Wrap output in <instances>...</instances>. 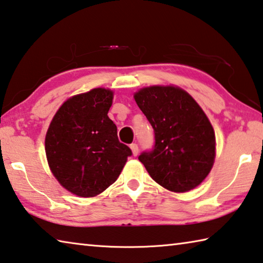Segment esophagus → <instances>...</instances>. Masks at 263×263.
Returning <instances> with one entry per match:
<instances>
[{"mask_svg":"<svg viewBox=\"0 0 263 263\" xmlns=\"http://www.w3.org/2000/svg\"><path fill=\"white\" fill-rule=\"evenodd\" d=\"M130 148H131V151L133 153V155L137 156L138 153H139V147H138V145L137 144H131Z\"/></svg>","mask_w":263,"mask_h":263,"instance_id":"obj_1","label":"esophagus"}]
</instances>
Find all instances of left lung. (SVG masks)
<instances>
[{
	"mask_svg": "<svg viewBox=\"0 0 263 263\" xmlns=\"http://www.w3.org/2000/svg\"><path fill=\"white\" fill-rule=\"evenodd\" d=\"M135 100L154 130V146L139 161L157 184L187 192L201 183L215 159V133L206 114L185 90L152 86Z\"/></svg>",
	"mask_w": 263,
	"mask_h": 263,
	"instance_id": "obj_1",
	"label": "left lung"
}]
</instances>
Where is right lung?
Returning a JSON list of instances; mask_svg holds the SVG:
<instances>
[{"label": "right lung", "mask_w": 263, "mask_h": 263, "mask_svg": "<svg viewBox=\"0 0 263 263\" xmlns=\"http://www.w3.org/2000/svg\"><path fill=\"white\" fill-rule=\"evenodd\" d=\"M112 92L94 88L62 104L46 135L52 175L64 189L89 198L115 183L132 151L108 117Z\"/></svg>", "instance_id": "obj_1"}]
</instances>
